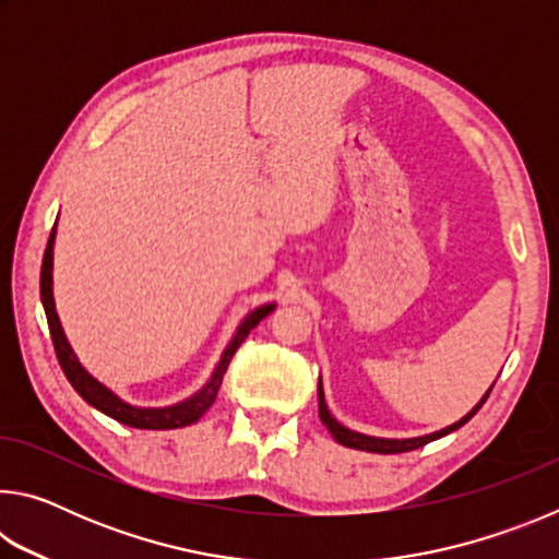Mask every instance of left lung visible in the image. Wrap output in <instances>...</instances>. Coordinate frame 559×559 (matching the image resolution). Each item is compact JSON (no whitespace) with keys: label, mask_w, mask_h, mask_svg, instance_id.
<instances>
[{"label":"left lung","mask_w":559,"mask_h":559,"mask_svg":"<svg viewBox=\"0 0 559 559\" xmlns=\"http://www.w3.org/2000/svg\"><path fill=\"white\" fill-rule=\"evenodd\" d=\"M490 390H493V386H490ZM490 390L486 392L484 400H480L466 416H463L461 421L451 424V427L441 429V431H437V433H429V437H416V439H377V437H365V433L349 431L347 427H343V424H337V421L333 419V414L328 412L325 394H323V384H320V382H318V412H320V421H323L325 427H328V431L333 433V439H335L337 443H343V447H347V449H359V451H370V453H404V451H414V449L427 447L429 441L447 437V433H451V431H456L459 427H463V424H466V421L471 419V416L476 414V412L480 409V406H484V402L488 400Z\"/></svg>","instance_id":"left-lung-1"}]
</instances>
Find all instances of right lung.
Returning <instances> with one entry per match:
<instances>
[{"mask_svg":"<svg viewBox=\"0 0 559 559\" xmlns=\"http://www.w3.org/2000/svg\"><path fill=\"white\" fill-rule=\"evenodd\" d=\"M53 239H56V226L51 229L49 243H46L44 261H41V302H44V310H46V320H49V333H51V340H53L56 357H59L61 370L66 374V380L71 382L73 390L79 392L91 406H96L98 412L112 416V419L126 424V427L159 431V429H179V427H189V424H194L214 404L216 392H219L222 380L226 374V367H229L234 353L239 349V345L243 343L246 335H249L251 330L257 328L261 320L271 313L273 308H276L273 302H269V306H261V308L253 310V313L243 318V323L239 325V330H236L231 343L226 345L219 365H216V370L212 374V380L206 382L194 396H189V400L179 402L175 406H163V409H145V406H132L128 402H122L120 396L112 394L108 386H103L98 380H93V377L86 370H83L79 359H75L73 349L69 347V340H66V335H63L59 316H56L53 293H51Z\"/></svg>","mask_w":559,"mask_h":559,"instance_id":"right-lung-1","label":"right lung"}]
</instances>
